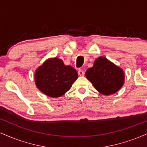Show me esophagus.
Returning a JSON list of instances; mask_svg holds the SVG:
<instances>
[{
    "label": "esophagus",
    "mask_w": 147,
    "mask_h": 147,
    "mask_svg": "<svg viewBox=\"0 0 147 147\" xmlns=\"http://www.w3.org/2000/svg\"><path fill=\"white\" fill-rule=\"evenodd\" d=\"M78 74L79 76H84V71L83 69H79V70H78Z\"/></svg>",
    "instance_id": "esophagus-1"
}]
</instances>
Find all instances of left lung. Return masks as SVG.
Wrapping results in <instances>:
<instances>
[{
	"instance_id": "left-lung-1",
	"label": "left lung",
	"mask_w": 147,
	"mask_h": 147,
	"mask_svg": "<svg viewBox=\"0 0 147 147\" xmlns=\"http://www.w3.org/2000/svg\"><path fill=\"white\" fill-rule=\"evenodd\" d=\"M86 76L96 90L105 95L117 92L124 82L122 69L104 57L95 60L93 66L86 70Z\"/></svg>"
}]
</instances>
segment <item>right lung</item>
Listing matches in <instances>:
<instances>
[{
    "label": "right lung",
    "instance_id": "right-lung-1",
    "mask_svg": "<svg viewBox=\"0 0 147 147\" xmlns=\"http://www.w3.org/2000/svg\"><path fill=\"white\" fill-rule=\"evenodd\" d=\"M78 77L77 70L64 65L58 58L47 60L35 72V82L42 92L51 97H59L71 88Z\"/></svg>",
    "mask_w": 147,
    "mask_h": 147
}]
</instances>
